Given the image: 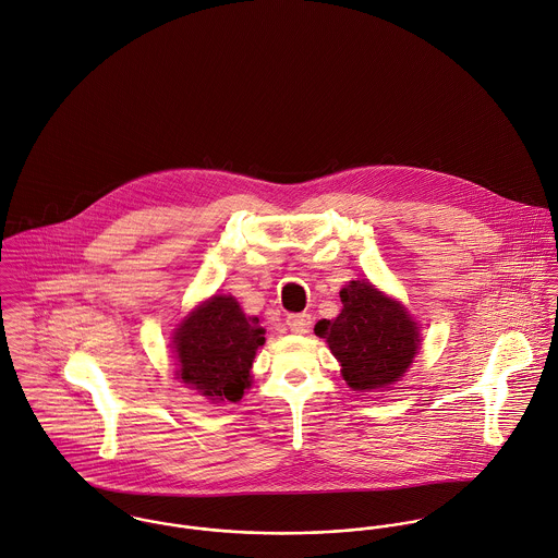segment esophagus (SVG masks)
Listing matches in <instances>:
<instances>
[{
    "label": "esophagus",
    "instance_id": "esophagus-1",
    "mask_svg": "<svg viewBox=\"0 0 558 558\" xmlns=\"http://www.w3.org/2000/svg\"><path fill=\"white\" fill-rule=\"evenodd\" d=\"M287 326L291 328V332L295 335H306L311 330V315L306 313H295L287 317Z\"/></svg>",
    "mask_w": 558,
    "mask_h": 558
}]
</instances>
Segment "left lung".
I'll use <instances>...</instances> for the list:
<instances>
[{"mask_svg": "<svg viewBox=\"0 0 558 558\" xmlns=\"http://www.w3.org/2000/svg\"><path fill=\"white\" fill-rule=\"evenodd\" d=\"M337 319L319 322V332L341 363L343 380L354 391H389L411 367L420 350V328L409 311L367 280L341 289Z\"/></svg>", "mask_w": 558, "mask_h": 558, "instance_id": "obj_1", "label": "left lung"}]
</instances>
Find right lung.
Returning <instances> with one entry per match:
<instances>
[{"instance_id":"right-lung-1","label":"right lung","mask_w":558,"mask_h":558,"mask_svg":"<svg viewBox=\"0 0 558 558\" xmlns=\"http://www.w3.org/2000/svg\"><path fill=\"white\" fill-rule=\"evenodd\" d=\"M263 343L258 317H245L232 295H213L173 335L178 378L213 404L239 402L250 389V369Z\"/></svg>"}]
</instances>
